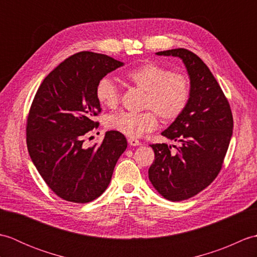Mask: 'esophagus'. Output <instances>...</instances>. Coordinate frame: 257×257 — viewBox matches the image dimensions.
<instances>
[{
  "mask_svg": "<svg viewBox=\"0 0 257 257\" xmlns=\"http://www.w3.org/2000/svg\"><path fill=\"white\" fill-rule=\"evenodd\" d=\"M128 143H129L130 146H135V147L141 145L140 141H139L138 139H136V138H129V139H128Z\"/></svg>",
  "mask_w": 257,
  "mask_h": 257,
  "instance_id": "esophagus-1",
  "label": "esophagus"
}]
</instances>
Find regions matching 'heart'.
Returning a JSON list of instances; mask_svg holds the SVG:
<instances>
[{"instance_id": "obj_1", "label": "heart", "mask_w": 257, "mask_h": 257, "mask_svg": "<svg viewBox=\"0 0 257 257\" xmlns=\"http://www.w3.org/2000/svg\"><path fill=\"white\" fill-rule=\"evenodd\" d=\"M124 80L145 91L143 112L119 111L107 116L105 124L108 129L128 136L140 137L155 130L158 125V114L163 121H173L187 108L191 85L187 75L158 63L148 62L128 70ZM95 96L102 107L114 108L120 99V89L109 77H102L97 83Z\"/></svg>"}]
</instances>
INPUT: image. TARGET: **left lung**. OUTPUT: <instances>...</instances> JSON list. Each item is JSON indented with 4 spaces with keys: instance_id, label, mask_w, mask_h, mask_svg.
<instances>
[{
    "instance_id": "1",
    "label": "left lung",
    "mask_w": 257,
    "mask_h": 257,
    "mask_svg": "<svg viewBox=\"0 0 257 257\" xmlns=\"http://www.w3.org/2000/svg\"><path fill=\"white\" fill-rule=\"evenodd\" d=\"M157 55L180 57L187 67L191 96L183 113L162 133L174 146L150 145L155 161L149 180L163 198L183 201L210 185L221 171L233 133V116L224 92L209 67L185 48L158 52Z\"/></svg>"
}]
</instances>
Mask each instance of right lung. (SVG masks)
<instances>
[{
	"mask_svg": "<svg viewBox=\"0 0 257 257\" xmlns=\"http://www.w3.org/2000/svg\"><path fill=\"white\" fill-rule=\"evenodd\" d=\"M123 63L80 52L65 59L43 80L26 121V144L38 173L59 198L74 203L97 199L110 183L114 166L127 148L120 133L84 148V137L99 122L97 83Z\"/></svg>",
	"mask_w": 257,
	"mask_h": 257,
	"instance_id": "1",
	"label": "right lung"
}]
</instances>
